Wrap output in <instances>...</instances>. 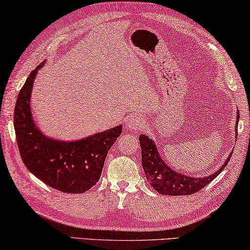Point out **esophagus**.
Segmentation results:
<instances>
[{"instance_id": "1", "label": "esophagus", "mask_w": 250, "mask_h": 250, "mask_svg": "<svg viewBox=\"0 0 250 250\" xmlns=\"http://www.w3.org/2000/svg\"><path fill=\"white\" fill-rule=\"evenodd\" d=\"M142 125H144V120L140 119L139 117H129L126 119L125 124V129L129 130V131H132V130H136V129H140Z\"/></svg>"}]
</instances>
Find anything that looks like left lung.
<instances>
[{
    "mask_svg": "<svg viewBox=\"0 0 250 250\" xmlns=\"http://www.w3.org/2000/svg\"><path fill=\"white\" fill-rule=\"evenodd\" d=\"M239 122V111H237L236 133ZM141 146V162L144 167L146 180L151 184L152 188L165 196H185L191 195L199 191L201 188L207 186L209 182L223 171L230 160L231 153L229 154L224 165L211 175L206 177H189L185 173L176 171L166 164L158 152L157 146L152 139L146 134L139 137Z\"/></svg>",
    "mask_w": 250,
    "mask_h": 250,
    "instance_id": "obj_1",
    "label": "left lung"
}]
</instances>
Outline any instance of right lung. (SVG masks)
Segmentation results:
<instances>
[{"label": "right lung", "instance_id": "right-lung-1", "mask_svg": "<svg viewBox=\"0 0 250 250\" xmlns=\"http://www.w3.org/2000/svg\"><path fill=\"white\" fill-rule=\"evenodd\" d=\"M44 62L27 77L15 104L14 129L20 154L29 171L45 185L63 192L83 193L100 179L106 154L121 134L122 125L72 141L45 136L31 111L33 82Z\"/></svg>", "mask_w": 250, "mask_h": 250}]
</instances>
